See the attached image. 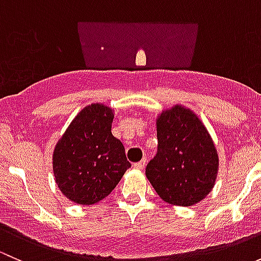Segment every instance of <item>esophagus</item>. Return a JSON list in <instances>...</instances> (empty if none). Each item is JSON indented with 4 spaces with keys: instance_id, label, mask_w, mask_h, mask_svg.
<instances>
[{
    "instance_id": "34e87169",
    "label": "esophagus",
    "mask_w": 261,
    "mask_h": 261,
    "mask_svg": "<svg viewBox=\"0 0 261 261\" xmlns=\"http://www.w3.org/2000/svg\"><path fill=\"white\" fill-rule=\"evenodd\" d=\"M146 162H147V159L146 158H144L143 160H141V162H139V163H135V164H134V168H135V169H144V167H145L146 165Z\"/></svg>"
}]
</instances>
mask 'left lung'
<instances>
[{
    "mask_svg": "<svg viewBox=\"0 0 261 261\" xmlns=\"http://www.w3.org/2000/svg\"><path fill=\"white\" fill-rule=\"evenodd\" d=\"M158 154L145 174L160 198L172 206L199 203L215 187L218 154L201 118L183 105L156 117Z\"/></svg>",
    "mask_w": 261,
    "mask_h": 261,
    "instance_id": "obj_1",
    "label": "left lung"
}]
</instances>
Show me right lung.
<instances>
[{"mask_svg": "<svg viewBox=\"0 0 261 261\" xmlns=\"http://www.w3.org/2000/svg\"><path fill=\"white\" fill-rule=\"evenodd\" d=\"M114 117L111 107L88 105L73 118L54 147L55 183L74 203L91 206L103 199L131 167L122 143L111 133Z\"/></svg>", "mask_w": 261, "mask_h": 261, "instance_id": "1", "label": "right lung"}]
</instances>
